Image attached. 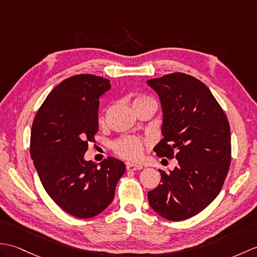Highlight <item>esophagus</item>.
I'll return each mask as SVG.
<instances>
[{"label": "esophagus", "mask_w": 257, "mask_h": 257, "mask_svg": "<svg viewBox=\"0 0 257 257\" xmlns=\"http://www.w3.org/2000/svg\"><path fill=\"white\" fill-rule=\"evenodd\" d=\"M127 170L128 171H139L142 170V166L138 165V164H131V163H127Z\"/></svg>", "instance_id": "34e87169"}]
</instances>
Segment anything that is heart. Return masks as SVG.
I'll return each mask as SVG.
<instances>
[{"instance_id":"1","label":"heart","mask_w":257,"mask_h":257,"mask_svg":"<svg viewBox=\"0 0 257 257\" xmlns=\"http://www.w3.org/2000/svg\"><path fill=\"white\" fill-rule=\"evenodd\" d=\"M142 104H156V100L152 97L147 96V95H140V96L136 97L134 100V107H137ZM103 114L100 116V119H103ZM147 141H145L138 137L134 136H126L122 138L115 141L112 149H114L115 153L117 156L121 157L129 161H137L139 160L143 153V149H145Z\"/></svg>"}]
</instances>
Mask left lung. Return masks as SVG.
<instances>
[{"label": "left lung", "instance_id": "1", "mask_svg": "<svg viewBox=\"0 0 257 257\" xmlns=\"http://www.w3.org/2000/svg\"><path fill=\"white\" fill-rule=\"evenodd\" d=\"M159 95L164 138L153 149L178 161L148 193L149 204L171 221L192 218L216 198L231 163L230 124L210 89L196 77L176 72L148 82Z\"/></svg>", "mask_w": 257, "mask_h": 257}]
</instances>
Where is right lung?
Masks as SVG:
<instances>
[{"mask_svg": "<svg viewBox=\"0 0 257 257\" xmlns=\"http://www.w3.org/2000/svg\"><path fill=\"white\" fill-rule=\"evenodd\" d=\"M109 88L101 76H70L49 93L33 121L31 157L40 182L62 210L80 219L97 216L110 205L126 170L111 157L99 168L84 160L98 131L99 96Z\"/></svg>", "mask_w": 257, "mask_h": 257, "instance_id": "1", "label": "right lung"}]
</instances>
